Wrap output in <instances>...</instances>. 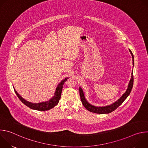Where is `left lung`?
Here are the masks:
<instances>
[{"mask_svg":"<svg viewBox=\"0 0 148 148\" xmlns=\"http://www.w3.org/2000/svg\"><path fill=\"white\" fill-rule=\"evenodd\" d=\"M130 53L131 54L132 57V63L133 65H134V55L130 49H129ZM133 84H134V75H133V70L132 71V74H131V79L129 82L128 84V88L125 91V92L116 101L113 102L110 105H106V106H103V107H97L95 106V105H93L91 104L90 102H88V101L86 99L85 97V95H84V93L83 92V90L81 87H79V95H80V98L82 102V105H84V107H85L88 111L96 113V114H109L111 113V112L114 111L122 103V102L126 99L129 95L131 93V91L132 90V87H133Z\"/></svg>","mask_w":148,"mask_h":148,"instance_id":"1","label":"left lung"}]
</instances>
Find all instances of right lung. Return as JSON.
<instances>
[{"label": "right lung", "instance_id": "right-lung-1", "mask_svg": "<svg viewBox=\"0 0 148 148\" xmlns=\"http://www.w3.org/2000/svg\"><path fill=\"white\" fill-rule=\"evenodd\" d=\"M69 77L65 78L64 79L61 80V81L58 84L57 87L56 89L55 92L54 93V95L51 98L49 99L48 101H45V102H38V103H33L31 102H29L25 99H24L22 97H21L18 93L16 91L15 88L13 87L14 90L15 91V93L17 95L18 98L20 99V100L22 101L25 105H26L27 107L29 108L34 110H37V111H48L54 107H56V105L58 104L59 100L60 99L61 95V92H62V86L63 84L66 82V81L67 80Z\"/></svg>", "mask_w": 148, "mask_h": 148}]
</instances>
